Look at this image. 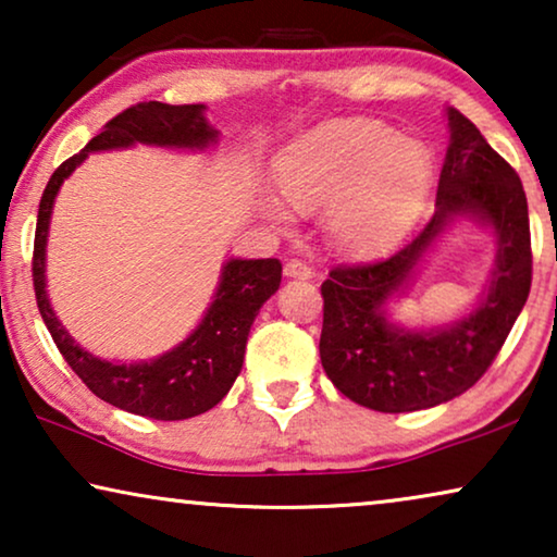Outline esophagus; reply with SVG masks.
Wrapping results in <instances>:
<instances>
[{"label":"esophagus","instance_id":"34e87169","mask_svg":"<svg viewBox=\"0 0 557 557\" xmlns=\"http://www.w3.org/2000/svg\"><path fill=\"white\" fill-rule=\"evenodd\" d=\"M284 273L288 278H311V276H314L311 265H307L304 261H288Z\"/></svg>","mask_w":557,"mask_h":557}]
</instances>
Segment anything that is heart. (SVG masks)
I'll return each instance as SVG.
<instances>
[{
  "mask_svg": "<svg viewBox=\"0 0 557 557\" xmlns=\"http://www.w3.org/2000/svg\"><path fill=\"white\" fill-rule=\"evenodd\" d=\"M278 187L294 208L326 210V233L342 253L383 256L410 233L429 202L433 157L421 141L377 121L337 119L296 139L276 162ZM265 212L286 223L278 200Z\"/></svg>",
  "mask_w": 557,
  "mask_h": 557,
  "instance_id": "1",
  "label": "heart"
}]
</instances>
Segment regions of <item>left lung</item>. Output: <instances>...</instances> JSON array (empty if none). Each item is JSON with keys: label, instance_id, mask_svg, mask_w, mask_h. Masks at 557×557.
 Listing matches in <instances>:
<instances>
[{"label": "left lung", "instance_id": "1", "mask_svg": "<svg viewBox=\"0 0 557 557\" xmlns=\"http://www.w3.org/2000/svg\"><path fill=\"white\" fill-rule=\"evenodd\" d=\"M446 119L451 136L429 225L385 261L337 265L322 284L319 357L326 377L349 400L380 413H410L467 393L497 357L530 294L522 182L463 113L446 109ZM461 219L495 240V265L483 296L456 323H395L389 304L405 295L435 243Z\"/></svg>", "mask_w": 557, "mask_h": 557}]
</instances>
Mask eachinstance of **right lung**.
<instances>
[{"instance_id":"right-lung-1","label":"right lung","mask_w":557,"mask_h":557,"mask_svg":"<svg viewBox=\"0 0 557 557\" xmlns=\"http://www.w3.org/2000/svg\"><path fill=\"white\" fill-rule=\"evenodd\" d=\"M205 106H170L159 101L136 103L111 119L78 154L65 159L45 187L35 227L33 281L42 322L55 339L60 355L90 393L134 416L154 421H185L215 408L240 375L250 324L281 284L276 258H227L200 324L164 355L139 362H111L83 349L71 337L48 296V235L52 205L63 182L96 151L128 149L136 144L177 151L215 147L220 132L210 126Z\"/></svg>"}]
</instances>
